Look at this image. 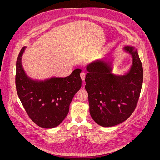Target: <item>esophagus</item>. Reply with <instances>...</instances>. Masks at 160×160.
Segmentation results:
<instances>
[{
  "instance_id": "1",
  "label": "esophagus",
  "mask_w": 160,
  "mask_h": 160,
  "mask_svg": "<svg viewBox=\"0 0 160 160\" xmlns=\"http://www.w3.org/2000/svg\"><path fill=\"white\" fill-rule=\"evenodd\" d=\"M80 77H81V78H82V80H84V79H85V77H86V74H85V72H82L81 74H80Z\"/></svg>"
}]
</instances>
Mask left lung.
Returning <instances> with one entry per match:
<instances>
[{
    "label": "left lung",
    "instance_id": "obj_1",
    "mask_svg": "<svg viewBox=\"0 0 160 160\" xmlns=\"http://www.w3.org/2000/svg\"><path fill=\"white\" fill-rule=\"evenodd\" d=\"M123 50L132 56V65L123 76L112 73L111 63L94 61L86 67L85 89L90 114L102 127H113L126 121L137 106L143 80L142 64L132 46Z\"/></svg>",
    "mask_w": 160,
    "mask_h": 160
}]
</instances>
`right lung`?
<instances>
[{"label":"right lung","mask_w":160,"mask_h":160,"mask_svg":"<svg viewBox=\"0 0 160 160\" xmlns=\"http://www.w3.org/2000/svg\"><path fill=\"white\" fill-rule=\"evenodd\" d=\"M20 50L16 62L15 86L18 96L31 120L40 127L58 126L68 113L69 104L82 86L80 69L67 77H52L44 81L33 80L26 74Z\"/></svg>","instance_id":"1"}]
</instances>
